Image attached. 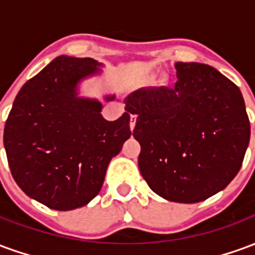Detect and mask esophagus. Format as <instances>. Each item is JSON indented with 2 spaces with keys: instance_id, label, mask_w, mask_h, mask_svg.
<instances>
[{
  "instance_id": "34e87169",
  "label": "esophagus",
  "mask_w": 255,
  "mask_h": 255,
  "mask_svg": "<svg viewBox=\"0 0 255 255\" xmlns=\"http://www.w3.org/2000/svg\"><path fill=\"white\" fill-rule=\"evenodd\" d=\"M135 124H136V115H131V117H129V128H131V131H133Z\"/></svg>"
}]
</instances>
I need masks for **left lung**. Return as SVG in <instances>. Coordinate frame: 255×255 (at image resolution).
<instances>
[{
    "label": "left lung",
    "instance_id": "8db88e82",
    "mask_svg": "<svg viewBox=\"0 0 255 255\" xmlns=\"http://www.w3.org/2000/svg\"><path fill=\"white\" fill-rule=\"evenodd\" d=\"M173 89L143 87L126 98L136 115L138 165L166 201L197 203L224 190L239 172L250 122L239 87L216 68L175 64Z\"/></svg>",
    "mask_w": 255,
    "mask_h": 255
}]
</instances>
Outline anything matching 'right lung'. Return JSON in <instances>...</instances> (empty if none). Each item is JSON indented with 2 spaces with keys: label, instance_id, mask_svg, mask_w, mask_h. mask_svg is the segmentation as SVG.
Instances as JSON below:
<instances>
[{
  "label": "right lung",
  "instance_id": "1",
  "mask_svg": "<svg viewBox=\"0 0 255 255\" xmlns=\"http://www.w3.org/2000/svg\"><path fill=\"white\" fill-rule=\"evenodd\" d=\"M101 68L93 58H54L20 89L5 123L3 147L14 182L54 210L82 208L95 198L109 162L131 136L129 112L108 122L100 101L80 95V83Z\"/></svg>",
  "mask_w": 255,
  "mask_h": 255
}]
</instances>
